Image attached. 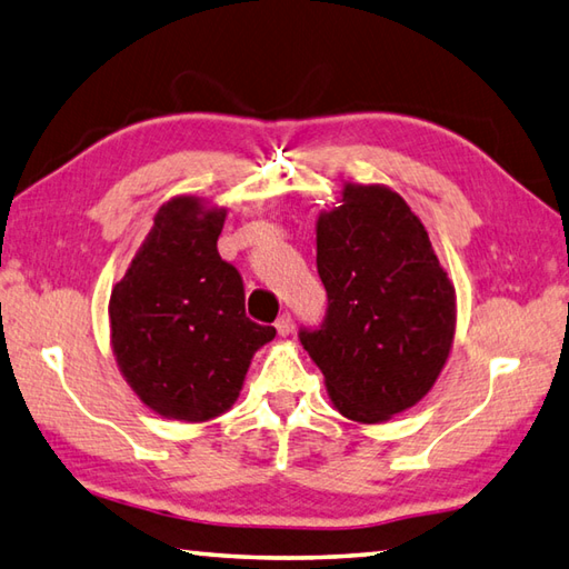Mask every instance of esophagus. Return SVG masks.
Listing matches in <instances>:
<instances>
[{
  "mask_svg": "<svg viewBox=\"0 0 569 569\" xmlns=\"http://www.w3.org/2000/svg\"><path fill=\"white\" fill-rule=\"evenodd\" d=\"M274 329H277V333H280V336H289V333H292V329H295L292 317H289V315H282L280 319L274 321Z\"/></svg>",
  "mask_w": 569,
  "mask_h": 569,
  "instance_id": "esophagus-1",
  "label": "esophagus"
}]
</instances>
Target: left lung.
Here are the masks:
<instances>
[{"label": "left lung", "mask_w": 569, "mask_h": 569, "mask_svg": "<svg viewBox=\"0 0 569 569\" xmlns=\"http://www.w3.org/2000/svg\"><path fill=\"white\" fill-rule=\"evenodd\" d=\"M317 270L329 307L299 341L343 417L376 425L427 396L455 339V287L410 206L346 183L319 216Z\"/></svg>", "instance_id": "1"}]
</instances>
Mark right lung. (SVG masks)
<instances>
[{"label":"right lung","instance_id":"right-lung-1","mask_svg":"<svg viewBox=\"0 0 569 569\" xmlns=\"http://www.w3.org/2000/svg\"><path fill=\"white\" fill-rule=\"evenodd\" d=\"M226 211L171 199L110 297L112 349L144 405L203 422L238 400L252 353L274 327L246 317L242 277L218 254Z\"/></svg>","mask_w":569,"mask_h":569}]
</instances>
